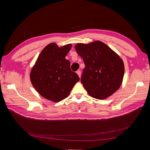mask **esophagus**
I'll use <instances>...</instances> for the list:
<instances>
[{"instance_id": "esophagus-1", "label": "esophagus", "mask_w": 150, "mask_h": 150, "mask_svg": "<svg viewBox=\"0 0 150 150\" xmlns=\"http://www.w3.org/2000/svg\"><path fill=\"white\" fill-rule=\"evenodd\" d=\"M76 73L78 74V75L79 76V77L80 78V77H81V71L80 70H78V71H76Z\"/></svg>"}]
</instances>
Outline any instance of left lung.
I'll return each instance as SVG.
<instances>
[{
    "label": "left lung",
    "instance_id": "left-lung-1",
    "mask_svg": "<svg viewBox=\"0 0 150 150\" xmlns=\"http://www.w3.org/2000/svg\"><path fill=\"white\" fill-rule=\"evenodd\" d=\"M75 49L85 64L81 81L91 96L105 99L120 88L125 66L116 52L99 40L78 44Z\"/></svg>",
    "mask_w": 150,
    "mask_h": 150
}]
</instances>
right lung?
I'll return each instance as SVG.
<instances>
[{
    "instance_id": "right-lung-1",
    "label": "right lung",
    "mask_w": 150,
    "mask_h": 150,
    "mask_svg": "<svg viewBox=\"0 0 150 150\" xmlns=\"http://www.w3.org/2000/svg\"><path fill=\"white\" fill-rule=\"evenodd\" d=\"M71 44L58 47L51 43L40 52L31 70V83L44 98L58 102L69 94L74 84L79 81L78 75L72 71L70 62L65 57Z\"/></svg>"
}]
</instances>
